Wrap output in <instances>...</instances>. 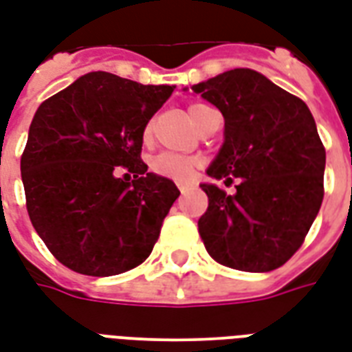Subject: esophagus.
I'll return each mask as SVG.
<instances>
[{
  "label": "esophagus",
  "instance_id": "esophagus-1",
  "mask_svg": "<svg viewBox=\"0 0 352 352\" xmlns=\"http://www.w3.org/2000/svg\"><path fill=\"white\" fill-rule=\"evenodd\" d=\"M177 188H179V192H181V194H188L190 190H192V186H190V184H183V183H179L177 184Z\"/></svg>",
  "mask_w": 352,
  "mask_h": 352
}]
</instances>
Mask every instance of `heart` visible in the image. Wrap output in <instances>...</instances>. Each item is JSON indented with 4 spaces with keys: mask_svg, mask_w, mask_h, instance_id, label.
Listing matches in <instances>:
<instances>
[{
    "mask_svg": "<svg viewBox=\"0 0 352 352\" xmlns=\"http://www.w3.org/2000/svg\"><path fill=\"white\" fill-rule=\"evenodd\" d=\"M210 110L205 104H192L188 108V117L190 121L194 124H197L201 121V117L205 116V111ZM149 138V126L143 129V140ZM197 166L196 158L192 156H181V155H171V153H162L158 155L151 164V168L155 171L156 175L168 177V179H173V181H186L192 177L194 169Z\"/></svg>",
    "mask_w": 352,
    "mask_h": 352,
    "instance_id": "heart-1",
    "label": "heart"
}]
</instances>
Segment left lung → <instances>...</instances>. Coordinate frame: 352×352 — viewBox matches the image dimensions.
Wrapping results in <instances>:
<instances>
[{
  "label": "left lung",
  "instance_id": "1",
  "mask_svg": "<svg viewBox=\"0 0 352 352\" xmlns=\"http://www.w3.org/2000/svg\"><path fill=\"white\" fill-rule=\"evenodd\" d=\"M222 111L223 145L201 184L209 197L199 235L229 269L269 272L287 263L321 209L327 153L300 98L252 69H233L192 87Z\"/></svg>",
  "mask_w": 352,
  "mask_h": 352
}]
</instances>
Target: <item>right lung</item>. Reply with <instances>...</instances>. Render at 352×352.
<instances>
[{
	"instance_id": "1",
	"label": "right lung",
	"mask_w": 352,
	"mask_h": 352,
	"mask_svg": "<svg viewBox=\"0 0 352 352\" xmlns=\"http://www.w3.org/2000/svg\"><path fill=\"white\" fill-rule=\"evenodd\" d=\"M173 89L98 70L38 106L20 160L25 207L38 236L70 270L121 274L153 252L181 192L147 173L143 129ZM119 168L135 179L117 177Z\"/></svg>"
}]
</instances>
